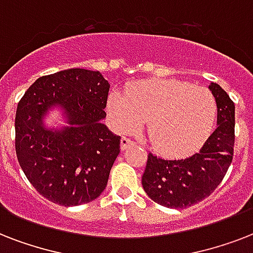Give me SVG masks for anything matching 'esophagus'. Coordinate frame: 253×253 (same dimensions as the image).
<instances>
[{
  "instance_id": "1",
  "label": "esophagus",
  "mask_w": 253,
  "mask_h": 253,
  "mask_svg": "<svg viewBox=\"0 0 253 253\" xmlns=\"http://www.w3.org/2000/svg\"><path fill=\"white\" fill-rule=\"evenodd\" d=\"M132 146H134V142L131 139L126 138V136H122V139H121V150H127L128 147Z\"/></svg>"
}]
</instances>
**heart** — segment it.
Segmentation results:
<instances>
[{
	"label": "heart",
	"mask_w": 253,
	"mask_h": 253,
	"mask_svg": "<svg viewBox=\"0 0 253 253\" xmlns=\"http://www.w3.org/2000/svg\"><path fill=\"white\" fill-rule=\"evenodd\" d=\"M107 111L119 131L138 130L147 121L152 147L166 156L188 154L200 144L215 119L216 103L208 89L178 80L150 79L114 91Z\"/></svg>",
	"instance_id": "1"
}]
</instances>
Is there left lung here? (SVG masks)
Instances as JSON below:
<instances>
[{
	"mask_svg": "<svg viewBox=\"0 0 253 253\" xmlns=\"http://www.w3.org/2000/svg\"><path fill=\"white\" fill-rule=\"evenodd\" d=\"M209 89L218 107L216 128L196 154L184 159L148 155L142 185L151 200L166 208L184 209L210 196L223 180L234 156L235 105L218 84Z\"/></svg>",
	"mask_w": 253,
	"mask_h": 253,
	"instance_id": "obj_1",
	"label": "left lung"
}]
</instances>
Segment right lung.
Instances as JSON below:
<instances>
[{
    "instance_id": "add662e5",
    "label": "right lung",
    "mask_w": 253,
    "mask_h": 253,
    "mask_svg": "<svg viewBox=\"0 0 253 253\" xmlns=\"http://www.w3.org/2000/svg\"><path fill=\"white\" fill-rule=\"evenodd\" d=\"M110 84L98 71L72 68L39 77L18 103L15 152L33 186L53 204H87L105 190L121 136L106 118ZM61 111L65 125L45 119Z\"/></svg>"
}]
</instances>
